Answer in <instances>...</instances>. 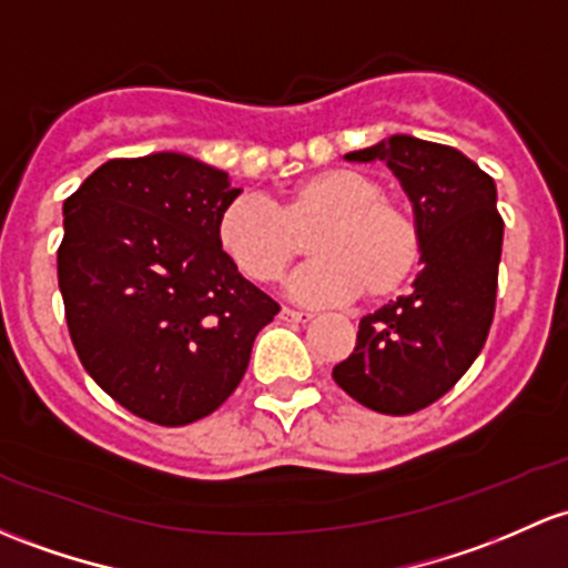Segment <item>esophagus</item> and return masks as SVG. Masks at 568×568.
Listing matches in <instances>:
<instances>
[{
  "instance_id": "esophagus-1",
  "label": "esophagus",
  "mask_w": 568,
  "mask_h": 568,
  "mask_svg": "<svg viewBox=\"0 0 568 568\" xmlns=\"http://www.w3.org/2000/svg\"><path fill=\"white\" fill-rule=\"evenodd\" d=\"M310 318H313V315L300 313V310H291V307L280 310V321H285V324H307Z\"/></svg>"
}]
</instances>
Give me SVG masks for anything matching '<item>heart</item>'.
Returning a JSON list of instances; mask_svg holds the SVG:
<instances>
[{
    "label": "heart",
    "instance_id": "1",
    "mask_svg": "<svg viewBox=\"0 0 568 568\" xmlns=\"http://www.w3.org/2000/svg\"><path fill=\"white\" fill-rule=\"evenodd\" d=\"M310 230L315 258L288 280V296L302 304L389 300L419 264L416 220L386 199L378 179L354 169L304 176L277 206L239 195L220 214L217 242L244 277L266 285L294 264Z\"/></svg>",
    "mask_w": 568,
    "mask_h": 568
}]
</instances>
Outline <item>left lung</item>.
Listing matches in <instances>:
<instances>
[{
    "instance_id": "left-lung-1",
    "label": "left lung",
    "mask_w": 568,
    "mask_h": 568,
    "mask_svg": "<svg viewBox=\"0 0 568 568\" xmlns=\"http://www.w3.org/2000/svg\"><path fill=\"white\" fill-rule=\"evenodd\" d=\"M384 160L419 229V274L408 296L359 321L354 354L332 378L364 408L414 414L444 397L474 364L493 324L504 220L493 176L455 146L389 135L348 152Z\"/></svg>"
}]
</instances>
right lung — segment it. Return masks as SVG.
Returning a JSON list of instances; mask_svg holds the SVG:
<instances>
[{"label": "right lung", "mask_w": 568, "mask_h": 568, "mask_svg": "<svg viewBox=\"0 0 568 568\" xmlns=\"http://www.w3.org/2000/svg\"><path fill=\"white\" fill-rule=\"evenodd\" d=\"M231 176L182 152L109 160L64 201L57 253L68 329L87 373L141 419L217 410L277 302L217 242Z\"/></svg>", "instance_id": "obj_1"}]
</instances>
